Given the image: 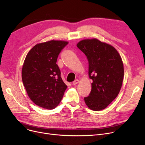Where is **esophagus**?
Wrapping results in <instances>:
<instances>
[{
    "instance_id": "34e87169",
    "label": "esophagus",
    "mask_w": 145,
    "mask_h": 145,
    "mask_svg": "<svg viewBox=\"0 0 145 145\" xmlns=\"http://www.w3.org/2000/svg\"><path fill=\"white\" fill-rule=\"evenodd\" d=\"M79 80L78 79H76V80H74L73 82V85H77L78 83H79Z\"/></svg>"
}]
</instances>
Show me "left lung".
Listing matches in <instances>:
<instances>
[{
  "mask_svg": "<svg viewBox=\"0 0 145 145\" xmlns=\"http://www.w3.org/2000/svg\"><path fill=\"white\" fill-rule=\"evenodd\" d=\"M77 47L86 56L89 76L93 80L92 90L84 97L91 110L105 109L118 96L122 85L124 69L122 60L112 46L97 39H85Z\"/></svg>",
  "mask_w": 145,
  "mask_h": 145,
  "instance_id": "1",
  "label": "left lung"
}]
</instances>
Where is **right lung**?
Instances as JSON below:
<instances>
[{"label": "right lung", "instance_id": "add662e5", "mask_svg": "<svg viewBox=\"0 0 145 145\" xmlns=\"http://www.w3.org/2000/svg\"><path fill=\"white\" fill-rule=\"evenodd\" d=\"M68 42L52 40L37 44L28 52L22 69L26 92L34 103L53 109L59 104L67 86L60 76L57 59Z\"/></svg>", "mask_w": 145, "mask_h": 145}]
</instances>
